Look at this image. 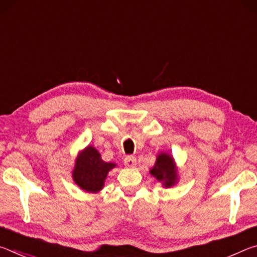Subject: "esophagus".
<instances>
[{
	"label": "esophagus",
	"mask_w": 257,
	"mask_h": 257,
	"mask_svg": "<svg viewBox=\"0 0 257 257\" xmlns=\"http://www.w3.org/2000/svg\"><path fill=\"white\" fill-rule=\"evenodd\" d=\"M136 164H137V162H136V158H135V156L128 155V156H125V158H124V165H125V167L134 168V167H136Z\"/></svg>",
	"instance_id": "obj_1"
}]
</instances>
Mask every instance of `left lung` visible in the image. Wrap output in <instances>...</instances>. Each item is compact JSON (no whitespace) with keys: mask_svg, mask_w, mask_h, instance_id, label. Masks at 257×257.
I'll return each instance as SVG.
<instances>
[{"mask_svg":"<svg viewBox=\"0 0 257 257\" xmlns=\"http://www.w3.org/2000/svg\"><path fill=\"white\" fill-rule=\"evenodd\" d=\"M150 173L165 188H170L178 184V165L173 156L165 152H161L156 156V161L151 168Z\"/></svg>","mask_w":257,"mask_h":257,"instance_id":"1","label":"left lung"}]
</instances>
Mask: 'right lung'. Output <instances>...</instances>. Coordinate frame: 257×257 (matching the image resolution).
Here are the masks:
<instances>
[{
	"label": "right lung",
	"mask_w": 257,
	"mask_h": 257,
	"mask_svg": "<svg viewBox=\"0 0 257 257\" xmlns=\"http://www.w3.org/2000/svg\"><path fill=\"white\" fill-rule=\"evenodd\" d=\"M116 164L105 162L94 146L88 145L78 153L72 169V179L87 193H98L104 187L107 173Z\"/></svg>",
	"instance_id": "1"
}]
</instances>
